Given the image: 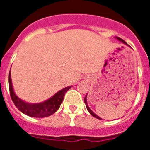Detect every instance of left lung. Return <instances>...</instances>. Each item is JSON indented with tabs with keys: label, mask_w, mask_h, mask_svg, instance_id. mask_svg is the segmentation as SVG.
I'll return each mask as SVG.
<instances>
[{
	"label": "left lung",
	"mask_w": 150,
	"mask_h": 150,
	"mask_svg": "<svg viewBox=\"0 0 150 150\" xmlns=\"http://www.w3.org/2000/svg\"><path fill=\"white\" fill-rule=\"evenodd\" d=\"M117 38V39H118V40H119L122 41V43H125V44H126V45H128V44H127V43H126V42H125V41H124V40H122V39H121V38H118V37H117V38ZM84 102H85V104H86V108H87V110H88V112H90V114H91V116H94V117L97 118V119H98V120H101V119H100V117H99V116H97V115H96V114H95V113H94V112H92V111H91V110H90V108H89V107H88V104H87V101H86V96L85 97V99H84Z\"/></svg>",
	"instance_id": "8db88e82"
}]
</instances>
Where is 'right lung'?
<instances>
[{"instance_id":"add662e5","label":"right lung","mask_w":150,"mask_h":150,"mask_svg":"<svg viewBox=\"0 0 150 150\" xmlns=\"http://www.w3.org/2000/svg\"><path fill=\"white\" fill-rule=\"evenodd\" d=\"M71 86L66 87L63 88L59 92H57L51 98L43 103L40 104H28L19 99L14 93L12 86L11 76L10 72L9 74V88H10V94L11 99L14 103L16 107L18 108L25 115L31 117L36 118H43L51 116L54 112H56L60 107L61 104L63 101L64 97L65 95L66 91H68Z\"/></svg>"}]
</instances>
